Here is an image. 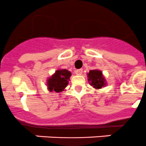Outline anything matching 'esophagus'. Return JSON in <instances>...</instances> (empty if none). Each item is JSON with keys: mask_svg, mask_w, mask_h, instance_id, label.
Segmentation results:
<instances>
[{"mask_svg": "<svg viewBox=\"0 0 146 146\" xmlns=\"http://www.w3.org/2000/svg\"><path fill=\"white\" fill-rule=\"evenodd\" d=\"M83 73V70L82 69H79V70H75V73L78 76H80V75L82 74Z\"/></svg>", "mask_w": 146, "mask_h": 146, "instance_id": "34e87169", "label": "esophagus"}]
</instances>
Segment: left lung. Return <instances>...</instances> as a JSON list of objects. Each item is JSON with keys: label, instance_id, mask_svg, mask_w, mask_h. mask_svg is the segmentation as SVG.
Wrapping results in <instances>:
<instances>
[{"label": "left lung", "instance_id": "obj_1", "mask_svg": "<svg viewBox=\"0 0 146 146\" xmlns=\"http://www.w3.org/2000/svg\"><path fill=\"white\" fill-rule=\"evenodd\" d=\"M88 82L96 90L101 89L106 85V82L102 72L99 70H92L87 73Z\"/></svg>", "mask_w": 146, "mask_h": 146}]
</instances>
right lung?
<instances>
[{
  "label": "right lung",
  "mask_w": 146,
  "mask_h": 146,
  "mask_svg": "<svg viewBox=\"0 0 146 146\" xmlns=\"http://www.w3.org/2000/svg\"><path fill=\"white\" fill-rule=\"evenodd\" d=\"M71 73L66 69H58L47 79V87L50 92L60 93L68 86Z\"/></svg>",
  "instance_id": "1"
}]
</instances>
